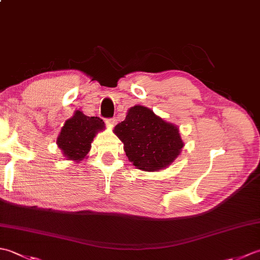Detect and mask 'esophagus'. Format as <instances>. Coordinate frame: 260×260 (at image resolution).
Here are the masks:
<instances>
[{
    "label": "esophagus",
    "instance_id": "esophagus-1",
    "mask_svg": "<svg viewBox=\"0 0 260 260\" xmlns=\"http://www.w3.org/2000/svg\"><path fill=\"white\" fill-rule=\"evenodd\" d=\"M106 124L109 125L110 127H113L116 124V118H107L106 119Z\"/></svg>",
    "mask_w": 260,
    "mask_h": 260
}]
</instances>
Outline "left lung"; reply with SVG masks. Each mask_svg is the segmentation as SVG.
Returning a JSON list of instances; mask_svg holds the SVG:
<instances>
[{
    "instance_id": "1",
    "label": "left lung",
    "mask_w": 260,
    "mask_h": 260,
    "mask_svg": "<svg viewBox=\"0 0 260 260\" xmlns=\"http://www.w3.org/2000/svg\"><path fill=\"white\" fill-rule=\"evenodd\" d=\"M114 133L123 142L128 161L147 172L167 169L184 146L178 126L142 105L127 110L125 120L116 125Z\"/></svg>"
}]
</instances>
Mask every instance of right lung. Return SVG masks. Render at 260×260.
Segmentation results:
<instances>
[{"mask_svg":"<svg viewBox=\"0 0 260 260\" xmlns=\"http://www.w3.org/2000/svg\"><path fill=\"white\" fill-rule=\"evenodd\" d=\"M105 129V123L99 117H89L76 110L73 117L66 120L57 139V145L63 156L75 162L86 158L91 148V142L97 133Z\"/></svg>","mask_w":260,"mask_h":260,"instance_id":"obj_1","label":"right lung"}]
</instances>
